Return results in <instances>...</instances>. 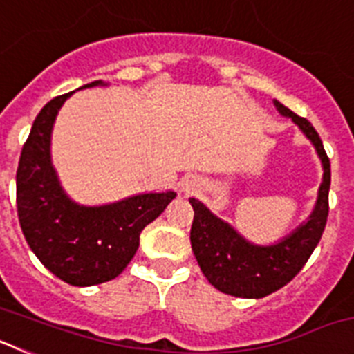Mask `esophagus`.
Masks as SVG:
<instances>
[{"label": "esophagus", "instance_id": "esophagus-1", "mask_svg": "<svg viewBox=\"0 0 354 354\" xmlns=\"http://www.w3.org/2000/svg\"><path fill=\"white\" fill-rule=\"evenodd\" d=\"M198 187H200V184L195 177H187V179L183 183V192H186V193L195 192V189H198Z\"/></svg>", "mask_w": 354, "mask_h": 354}]
</instances>
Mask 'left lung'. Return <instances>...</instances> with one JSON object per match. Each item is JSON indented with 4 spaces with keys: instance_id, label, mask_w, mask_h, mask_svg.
<instances>
[{
    "instance_id": "obj_1",
    "label": "left lung",
    "mask_w": 354,
    "mask_h": 354,
    "mask_svg": "<svg viewBox=\"0 0 354 354\" xmlns=\"http://www.w3.org/2000/svg\"><path fill=\"white\" fill-rule=\"evenodd\" d=\"M273 104L278 113L290 118L314 145L323 167V183L319 186L310 216L277 243L257 245L241 236L228 221L218 218L204 202L189 198L195 211L189 239L200 270L211 286L236 298H264L289 283L301 271L321 241L328 220L331 171L323 142L306 118L292 113L277 99Z\"/></svg>"
}]
</instances>
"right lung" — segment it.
I'll use <instances>...</instances> for the list:
<instances>
[{
  "instance_id": "1",
  "label": "right lung",
  "mask_w": 354,
  "mask_h": 354,
  "mask_svg": "<svg viewBox=\"0 0 354 354\" xmlns=\"http://www.w3.org/2000/svg\"><path fill=\"white\" fill-rule=\"evenodd\" d=\"M108 86L102 80L81 88ZM74 92L55 97L40 109L19 159L17 216L31 252L53 274L76 287L117 278L140 246L143 228L161 214L177 193L150 192L101 205L72 200L51 159L56 115Z\"/></svg>"
}]
</instances>
